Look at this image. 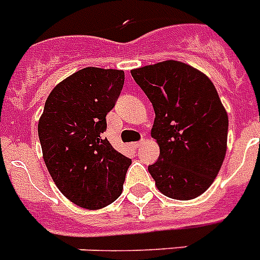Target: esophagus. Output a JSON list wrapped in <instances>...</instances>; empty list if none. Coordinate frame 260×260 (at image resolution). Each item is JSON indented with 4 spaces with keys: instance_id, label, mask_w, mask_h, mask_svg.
Wrapping results in <instances>:
<instances>
[{
    "instance_id": "esophagus-1",
    "label": "esophagus",
    "mask_w": 260,
    "mask_h": 260,
    "mask_svg": "<svg viewBox=\"0 0 260 260\" xmlns=\"http://www.w3.org/2000/svg\"><path fill=\"white\" fill-rule=\"evenodd\" d=\"M142 143H143V140H141V141H138V142H133L132 146L134 147V149H138V147H140Z\"/></svg>"
}]
</instances>
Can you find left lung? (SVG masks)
I'll use <instances>...</instances> for the list:
<instances>
[{
    "label": "left lung",
    "instance_id": "obj_1",
    "mask_svg": "<svg viewBox=\"0 0 260 260\" xmlns=\"http://www.w3.org/2000/svg\"><path fill=\"white\" fill-rule=\"evenodd\" d=\"M155 118L151 137L159 145L149 173L165 196L192 200L211 186L225 157L228 115L213 83L188 64L166 60L133 70Z\"/></svg>",
    "mask_w": 260,
    "mask_h": 260
}]
</instances>
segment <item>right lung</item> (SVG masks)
Instances as JSON below:
<instances>
[{"instance_id": "right-lung-1", "label": "right lung", "mask_w": 260, "mask_h": 260, "mask_svg": "<svg viewBox=\"0 0 260 260\" xmlns=\"http://www.w3.org/2000/svg\"><path fill=\"white\" fill-rule=\"evenodd\" d=\"M123 83L119 70L83 68L52 90L39 120L48 172L60 192L82 208H103L123 189L132 159L103 138L106 115Z\"/></svg>"}]
</instances>
